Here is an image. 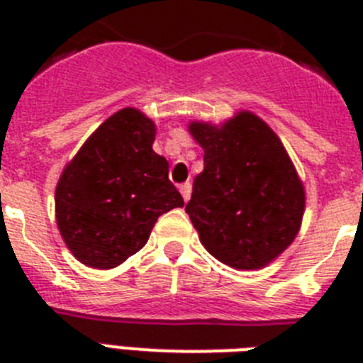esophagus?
<instances>
[{
	"label": "esophagus",
	"mask_w": 363,
	"mask_h": 363,
	"mask_svg": "<svg viewBox=\"0 0 363 363\" xmlns=\"http://www.w3.org/2000/svg\"><path fill=\"white\" fill-rule=\"evenodd\" d=\"M179 192H182L184 200L189 201V198H191V192H192V185L189 184V182H185V184L179 185Z\"/></svg>",
	"instance_id": "obj_1"
}]
</instances>
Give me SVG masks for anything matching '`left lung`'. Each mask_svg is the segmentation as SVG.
Instances as JSON below:
<instances>
[{
  "mask_svg": "<svg viewBox=\"0 0 363 363\" xmlns=\"http://www.w3.org/2000/svg\"><path fill=\"white\" fill-rule=\"evenodd\" d=\"M189 133L203 149L189 218L203 247L221 264L259 269L296 238L306 191L280 138L252 112L216 127L192 121Z\"/></svg>",
  "mask_w": 363,
  "mask_h": 363,
  "instance_id": "8db88e82",
  "label": "left lung"
}]
</instances>
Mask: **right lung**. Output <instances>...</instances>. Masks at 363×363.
Returning <instances> with one entry per match:
<instances>
[{
	"instance_id": "right-lung-1",
	"label": "right lung",
	"mask_w": 363,
	"mask_h": 363,
	"mask_svg": "<svg viewBox=\"0 0 363 363\" xmlns=\"http://www.w3.org/2000/svg\"><path fill=\"white\" fill-rule=\"evenodd\" d=\"M156 125L138 108L112 114L67 163L56 221L82 264L112 269L147 243L163 213L184 207L169 162L152 150Z\"/></svg>"
}]
</instances>
